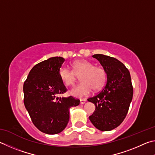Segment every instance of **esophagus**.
Instances as JSON below:
<instances>
[{"mask_svg": "<svg viewBox=\"0 0 155 155\" xmlns=\"http://www.w3.org/2000/svg\"><path fill=\"white\" fill-rule=\"evenodd\" d=\"M80 104H84L86 101V100L85 99H80Z\"/></svg>", "mask_w": 155, "mask_h": 155, "instance_id": "1", "label": "esophagus"}]
</instances>
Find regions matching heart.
<instances>
[{"label": "heart", "instance_id": "b5f03b06", "mask_svg": "<svg viewBox=\"0 0 155 155\" xmlns=\"http://www.w3.org/2000/svg\"><path fill=\"white\" fill-rule=\"evenodd\" d=\"M73 70L66 66L60 68L58 75L65 86H73L80 78L82 82L70 91L71 95L80 97L85 96L92 90L97 91L104 87L107 80V73L101 67L94 66L86 60H78L72 63Z\"/></svg>", "mask_w": 155, "mask_h": 155}]
</instances>
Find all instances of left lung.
I'll list each match as a JSON object with an SVG mask.
<instances>
[{
  "mask_svg": "<svg viewBox=\"0 0 155 155\" xmlns=\"http://www.w3.org/2000/svg\"><path fill=\"white\" fill-rule=\"evenodd\" d=\"M93 57L106 71L107 82L99 94L88 99L96 106L89 119L100 131H111L123 123L128 112L134 94L131 75L124 64L115 58L99 54Z\"/></svg>",
  "mask_w": 155,
  "mask_h": 155,
  "instance_id": "left-lung-1",
  "label": "left lung"
}]
</instances>
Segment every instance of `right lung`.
<instances>
[{
	"mask_svg": "<svg viewBox=\"0 0 155 155\" xmlns=\"http://www.w3.org/2000/svg\"><path fill=\"white\" fill-rule=\"evenodd\" d=\"M64 62L51 57L32 67L24 83V104L32 123L46 134L63 131L69 120V109L80 104L72 96L58 97L67 92L58 71Z\"/></svg>",
	"mask_w": 155,
	"mask_h": 155,
	"instance_id": "right-lung-1",
	"label": "right lung"
}]
</instances>
